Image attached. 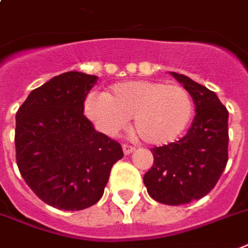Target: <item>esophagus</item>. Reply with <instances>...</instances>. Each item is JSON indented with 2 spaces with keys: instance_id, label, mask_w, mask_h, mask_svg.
Segmentation results:
<instances>
[{
  "instance_id": "obj_1",
  "label": "esophagus",
  "mask_w": 248,
  "mask_h": 248,
  "mask_svg": "<svg viewBox=\"0 0 248 248\" xmlns=\"http://www.w3.org/2000/svg\"><path fill=\"white\" fill-rule=\"evenodd\" d=\"M122 149H124V155H130V154H132L134 151H135V148H134L132 145H128V144H124V145H122Z\"/></svg>"
}]
</instances>
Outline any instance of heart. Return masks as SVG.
Listing matches in <instances>:
<instances>
[{"instance_id":"obj_1","label":"heart","mask_w":248,"mask_h":248,"mask_svg":"<svg viewBox=\"0 0 248 248\" xmlns=\"http://www.w3.org/2000/svg\"><path fill=\"white\" fill-rule=\"evenodd\" d=\"M194 111L188 91L160 80H131L114 84L105 94H91L84 113L96 128L116 137L134 118V127L149 144L174 141L186 130Z\"/></svg>"}]
</instances>
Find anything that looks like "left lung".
Returning a JSON list of instances; mask_svg holds the SVG:
<instances>
[{
    "mask_svg": "<svg viewBox=\"0 0 248 248\" xmlns=\"http://www.w3.org/2000/svg\"><path fill=\"white\" fill-rule=\"evenodd\" d=\"M170 75L191 94L196 116L182 139L151 149L154 165L143 181L152 199L181 205L205 196L220 179L228 162L229 113L213 91L182 74Z\"/></svg>",
    "mask_w": 248,
    "mask_h": 248,
    "instance_id": "left-lung-1",
    "label": "left lung"
}]
</instances>
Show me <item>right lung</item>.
<instances>
[{
    "label": "right lung",
    "mask_w": 248,
    "mask_h": 248,
    "mask_svg": "<svg viewBox=\"0 0 248 248\" xmlns=\"http://www.w3.org/2000/svg\"><path fill=\"white\" fill-rule=\"evenodd\" d=\"M96 75L69 71L28 94L16 111L19 171L44 203L80 211L103 196L111 166L124 157L120 143L96 131L83 114Z\"/></svg>",
    "instance_id": "obj_1"
}]
</instances>
